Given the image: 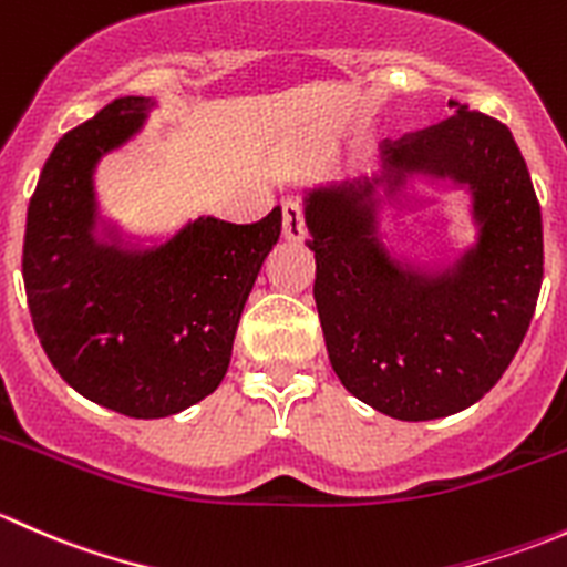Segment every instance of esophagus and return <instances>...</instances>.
<instances>
[{"label":"esophagus","instance_id":"1","mask_svg":"<svg viewBox=\"0 0 567 567\" xmlns=\"http://www.w3.org/2000/svg\"><path fill=\"white\" fill-rule=\"evenodd\" d=\"M282 233L290 244H299L305 238V210L299 199L282 203Z\"/></svg>","mask_w":567,"mask_h":567}]
</instances>
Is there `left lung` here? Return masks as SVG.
Listing matches in <instances>:
<instances>
[{"mask_svg": "<svg viewBox=\"0 0 567 567\" xmlns=\"http://www.w3.org/2000/svg\"><path fill=\"white\" fill-rule=\"evenodd\" d=\"M450 106L453 117L384 145L379 175L305 197L331 368L353 398L403 422L477 403L516 357L543 282L540 205L511 128ZM411 176L473 197L478 241L450 267L398 261L380 241L378 210Z\"/></svg>", "mask_w": 567, "mask_h": 567, "instance_id": "1", "label": "left lung"}]
</instances>
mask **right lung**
I'll list each match as a JSON object with an SVG mask.
<instances>
[{"label":"right lung","mask_w":567,"mask_h":567,"mask_svg":"<svg viewBox=\"0 0 567 567\" xmlns=\"http://www.w3.org/2000/svg\"><path fill=\"white\" fill-rule=\"evenodd\" d=\"M153 106L125 95L56 142L27 210L21 260L56 373L134 420L173 416L221 384L251 285L282 233L274 208L255 225L199 216L142 247L101 219L95 167L140 134Z\"/></svg>","instance_id":"1"}]
</instances>
